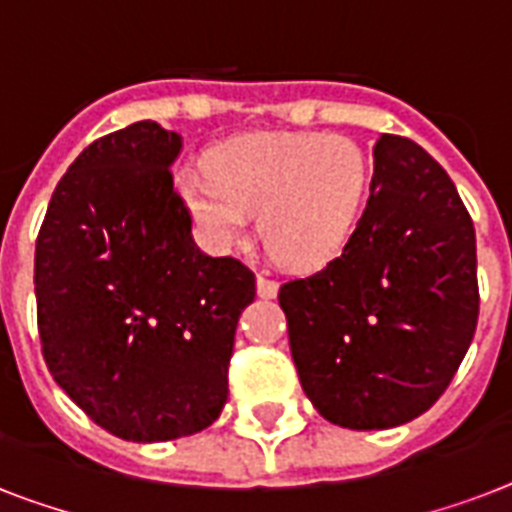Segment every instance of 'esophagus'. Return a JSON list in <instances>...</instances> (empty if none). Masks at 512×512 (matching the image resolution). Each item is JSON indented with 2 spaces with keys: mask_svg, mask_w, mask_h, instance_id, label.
<instances>
[{
  "mask_svg": "<svg viewBox=\"0 0 512 512\" xmlns=\"http://www.w3.org/2000/svg\"><path fill=\"white\" fill-rule=\"evenodd\" d=\"M276 295H279V281L268 279V276H257V297L273 300Z\"/></svg>",
  "mask_w": 512,
  "mask_h": 512,
  "instance_id": "obj_1",
  "label": "esophagus"
}]
</instances>
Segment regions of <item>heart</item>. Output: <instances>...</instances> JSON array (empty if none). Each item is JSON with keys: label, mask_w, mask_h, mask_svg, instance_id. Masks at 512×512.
Returning <instances> with one entry per match:
<instances>
[{"label": "heart", "mask_w": 512, "mask_h": 512, "mask_svg": "<svg viewBox=\"0 0 512 512\" xmlns=\"http://www.w3.org/2000/svg\"><path fill=\"white\" fill-rule=\"evenodd\" d=\"M372 162L353 138L327 132H255L177 172V193L201 241L231 252L260 233L281 265L321 271L348 249L364 215Z\"/></svg>", "instance_id": "heart-1"}]
</instances>
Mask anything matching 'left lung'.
Returning a JSON list of instances; mask_svg holds the SVG:
<instances>
[{
	"mask_svg": "<svg viewBox=\"0 0 512 512\" xmlns=\"http://www.w3.org/2000/svg\"><path fill=\"white\" fill-rule=\"evenodd\" d=\"M348 249L279 289L300 385L324 420L385 430L436 404L478 324L476 231L452 177L414 140L374 143Z\"/></svg>",
	"mask_w": 512,
	"mask_h": 512,
	"instance_id": "obj_1",
	"label": "left lung"
}]
</instances>
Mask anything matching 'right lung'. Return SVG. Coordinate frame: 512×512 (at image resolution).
Returning a JSON list of instances; mask_svg holds the SVG:
<instances>
[{"label":"right lung","mask_w":512,"mask_h":512,"mask_svg":"<svg viewBox=\"0 0 512 512\" xmlns=\"http://www.w3.org/2000/svg\"><path fill=\"white\" fill-rule=\"evenodd\" d=\"M183 138L135 122L60 177L36 239L39 340L52 380L108 433L172 441L228 401V364L255 273L204 255L172 188Z\"/></svg>","instance_id":"add662e5"}]
</instances>
